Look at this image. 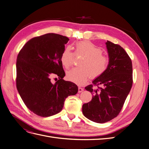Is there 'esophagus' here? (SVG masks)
I'll return each instance as SVG.
<instances>
[{
    "label": "esophagus",
    "instance_id": "obj_1",
    "mask_svg": "<svg viewBox=\"0 0 149 149\" xmlns=\"http://www.w3.org/2000/svg\"><path fill=\"white\" fill-rule=\"evenodd\" d=\"M84 91L83 88H80V87H79V93H82Z\"/></svg>",
    "mask_w": 149,
    "mask_h": 149
}]
</instances>
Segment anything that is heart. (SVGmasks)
<instances>
[{
	"label": "heart",
	"mask_w": 149,
	"mask_h": 149,
	"mask_svg": "<svg viewBox=\"0 0 149 149\" xmlns=\"http://www.w3.org/2000/svg\"><path fill=\"white\" fill-rule=\"evenodd\" d=\"M75 55L84 57L79 64L80 68H74L68 71L66 79L77 85L81 86L87 82L89 77L95 79L104 73L108 66V58L102 55L103 50L89 41H84L75 44ZM75 54L70 47L64 50L61 60L66 69L72 66Z\"/></svg>",
	"instance_id": "obj_1"
}]
</instances>
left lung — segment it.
Listing matches in <instances>:
<instances>
[{
	"instance_id": "8db88e82",
	"label": "left lung",
	"mask_w": 149,
	"mask_h": 149,
	"mask_svg": "<svg viewBox=\"0 0 149 149\" xmlns=\"http://www.w3.org/2000/svg\"><path fill=\"white\" fill-rule=\"evenodd\" d=\"M109 61L107 69L85 89L93 94L92 100L82 107L83 115L97 123H105L117 116L124 105L133 84L132 63L125 50L118 44L105 43Z\"/></svg>"
}]
</instances>
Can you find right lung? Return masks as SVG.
<instances>
[{"instance_id":"1","label":"right lung","mask_w":149,"mask_h":149,"mask_svg":"<svg viewBox=\"0 0 149 149\" xmlns=\"http://www.w3.org/2000/svg\"><path fill=\"white\" fill-rule=\"evenodd\" d=\"M69 40L58 34H45L31 39L17 55V89L27 107L41 117L60 112L65 99L78 92L75 83L63 80L61 58ZM53 74L59 77L54 84L50 81Z\"/></svg>"}]
</instances>
